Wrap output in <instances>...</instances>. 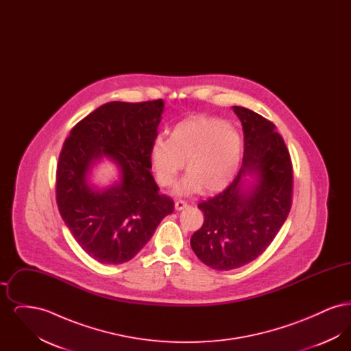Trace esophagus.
Returning a JSON list of instances; mask_svg holds the SVG:
<instances>
[{
    "label": "esophagus",
    "instance_id": "obj_1",
    "mask_svg": "<svg viewBox=\"0 0 351 351\" xmlns=\"http://www.w3.org/2000/svg\"><path fill=\"white\" fill-rule=\"evenodd\" d=\"M188 206V202H185L183 200H178L175 202V209L176 210H182L184 208H186Z\"/></svg>",
    "mask_w": 351,
    "mask_h": 351
}]
</instances>
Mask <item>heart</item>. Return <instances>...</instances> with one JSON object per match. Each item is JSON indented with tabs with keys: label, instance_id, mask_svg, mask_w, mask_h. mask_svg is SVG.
<instances>
[{
	"label": "heart",
	"instance_id": "b5f03b06",
	"mask_svg": "<svg viewBox=\"0 0 351 351\" xmlns=\"http://www.w3.org/2000/svg\"><path fill=\"white\" fill-rule=\"evenodd\" d=\"M242 156V139L232 125L216 118L192 117L176 125L169 136L158 135L150 147L159 185L172 186L184 168L188 175L178 193L217 192L233 180Z\"/></svg>",
	"mask_w": 351,
	"mask_h": 351
}]
</instances>
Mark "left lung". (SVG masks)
<instances>
[{"label": "left lung", "mask_w": 351, "mask_h": 351, "mask_svg": "<svg viewBox=\"0 0 351 351\" xmlns=\"http://www.w3.org/2000/svg\"><path fill=\"white\" fill-rule=\"evenodd\" d=\"M245 139L242 167L222 192L199 204L204 223L191 238L202 263L218 271L242 267L262 255L283 226L292 205L293 168L275 125L242 106H233ZM258 179L245 190L241 178Z\"/></svg>", "instance_id": "1"}]
</instances>
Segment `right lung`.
<instances>
[{
  "label": "right lung",
  "instance_id": "obj_1",
  "mask_svg": "<svg viewBox=\"0 0 351 351\" xmlns=\"http://www.w3.org/2000/svg\"><path fill=\"white\" fill-rule=\"evenodd\" d=\"M163 100L112 101L77 122L59 155L56 202L69 232L104 265L125 263L143 249L173 200L151 175L150 147L158 136ZM102 154L121 168V182L99 193L86 182Z\"/></svg>",
  "mask_w": 351,
  "mask_h": 351
}]
</instances>
